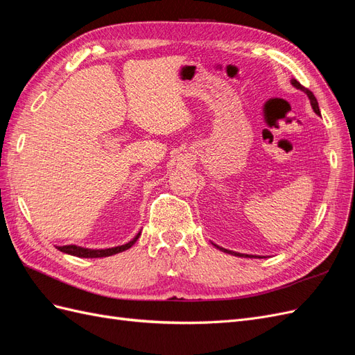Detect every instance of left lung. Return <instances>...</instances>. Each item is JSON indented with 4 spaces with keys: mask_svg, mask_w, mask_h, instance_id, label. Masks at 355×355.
Segmentation results:
<instances>
[{
    "mask_svg": "<svg viewBox=\"0 0 355 355\" xmlns=\"http://www.w3.org/2000/svg\"><path fill=\"white\" fill-rule=\"evenodd\" d=\"M292 83V85L293 87H296V89H299V90H302L306 96H308V99H309V102H311V108L314 110V112L317 114V115H320V108H318V102H317V99H315V96L313 94V92L311 90H308L306 87H304L302 84H300L297 80H292L290 81ZM214 247H218L219 250H222V252H225V253H230V254H234V256H240V257H243V256H245V257H261V256H254V254H243V253H237V252H232V250H227V249H223V247H219L218 244H213Z\"/></svg>",
    "mask_w": 355,
    "mask_h": 355,
    "instance_id": "obj_1",
    "label": "left lung"
}]
</instances>
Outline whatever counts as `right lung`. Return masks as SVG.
Listing matches in <instances>:
<instances>
[{
	"label": "right lung",
	"mask_w": 355,
	"mask_h": 355,
	"mask_svg": "<svg viewBox=\"0 0 355 355\" xmlns=\"http://www.w3.org/2000/svg\"><path fill=\"white\" fill-rule=\"evenodd\" d=\"M139 235H141V231H139L135 239L130 240L128 243L123 244V245H116V247H111V249H85V247L81 245H75V244H69V245H56V249L63 252V253H68L72 256H77V257H106V256H112L120 252H124L127 249H130V247L137 241Z\"/></svg>",
	"instance_id": "add662e5"
}]
</instances>
